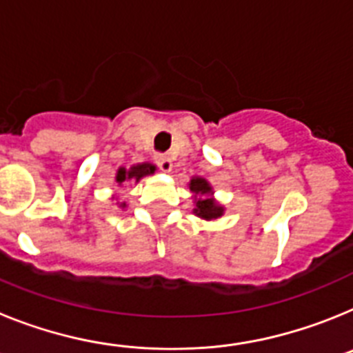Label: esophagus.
<instances>
[{"instance_id":"1","label":"esophagus","mask_w":353,"mask_h":353,"mask_svg":"<svg viewBox=\"0 0 353 353\" xmlns=\"http://www.w3.org/2000/svg\"><path fill=\"white\" fill-rule=\"evenodd\" d=\"M156 165H158L163 172H170V170H172V158L168 154H158L156 156Z\"/></svg>"}]
</instances>
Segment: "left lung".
Instances as JSON below:
<instances>
[{
  "instance_id": "left-lung-1",
  "label": "left lung",
  "mask_w": 353,
  "mask_h": 353,
  "mask_svg": "<svg viewBox=\"0 0 353 353\" xmlns=\"http://www.w3.org/2000/svg\"><path fill=\"white\" fill-rule=\"evenodd\" d=\"M190 192H194V213L204 220L220 219L223 214V206L213 199V188L204 177H192Z\"/></svg>"
}]
</instances>
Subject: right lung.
<instances>
[{
    "mask_svg": "<svg viewBox=\"0 0 353 353\" xmlns=\"http://www.w3.org/2000/svg\"><path fill=\"white\" fill-rule=\"evenodd\" d=\"M154 170H156V167L152 163H139V165H133V167H130V168L121 167L117 170L115 181H117L119 185H122V183H125V181H134V183H139L142 177L154 174ZM121 206L125 208V202H122Z\"/></svg>",
    "mask_w": 353,
    "mask_h": 353,
    "instance_id": "obj_1",
    "label": "right lung"
}]
</instances>
